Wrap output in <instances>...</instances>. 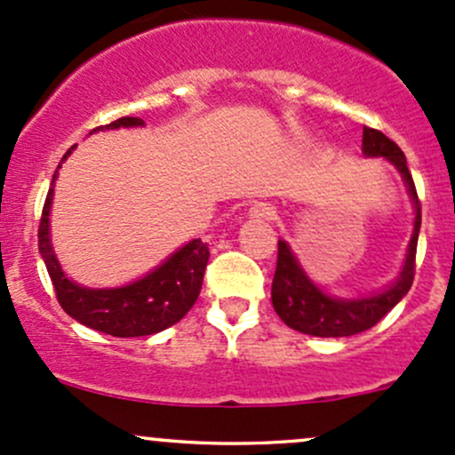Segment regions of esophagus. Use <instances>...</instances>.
<instances>
[{"instance_id":"1","label":"esophagus","mask_w":455,"mask_h":455,"mask_svg":"<svg viewBox=\"0 0 455 455\" xmlns=\"http://www.w3.org/2000/svg\"><path fill=\"white\" fill-rule=\"evenodd\" d=\"M251 216L259 220H272L274 218V207L267 203H254L251 207Z\"/></svg>"}]
</instances>
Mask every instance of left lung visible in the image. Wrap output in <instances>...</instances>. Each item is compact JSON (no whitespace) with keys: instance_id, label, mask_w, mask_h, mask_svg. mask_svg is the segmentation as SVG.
Segmentation results:
<instances>
[{"instance_id":"8db88e82","label":"left lung","mask_w":455,"mask_h":455,"mask_svg":"<svg viewBox=\"0 0 455 455\" xmlns=\"http://www.w3.org/2000/svg\"><path fill=\"white\" fill-rule=\"evenodd\" d=\"M363 153L367 157H387L388 162L395 164L414 201L417 216H414V233L411 246H408L406 263H403L397 283L384 293L361 298V300H339V298L322 293L315 284L308 281L307 274L298 266L296 257L281 239L278 242L276 272H274L272 281V304L278 317L298 332L313 334V337H349V334L365 332L371 326H376L412 287L417 239L419 228H421V203H419L412 174L408 171L406 155L391 138L371 127H363Z\"/></svg>"}]
</instances>
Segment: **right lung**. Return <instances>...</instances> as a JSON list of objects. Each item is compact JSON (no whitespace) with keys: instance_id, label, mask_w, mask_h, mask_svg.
I'll return each instance as SVG.
<instances>
[{"instance_id":"right-lung-1","label":"right lung","mask_w":455,"mask_h":455,"mask_svg":"<svg viewBox=\"0 0 455 455\" xmlns=\"http://www.w3.org/2000/svg\"><path fill=\"white\" fill-rule=\"evenodd\" d=\"M138 124H144L142 118L123 116L97 129L138 127ZM73 148L75 147L64 153L62 162L71 155ZM56 177L58 171L53 174V181ZM53 181L47 198H44L41 224H38V251H41L44 266L52 276L60 307L84 326L112 334V337H147V334L166 331L186 315L201 293L204 267L209 261L207 243L201 239H192L155 272L127 284V287H79L64 276L56 254H53L52 242H49V207H52Z\"/></svg>"}]
</instances>
